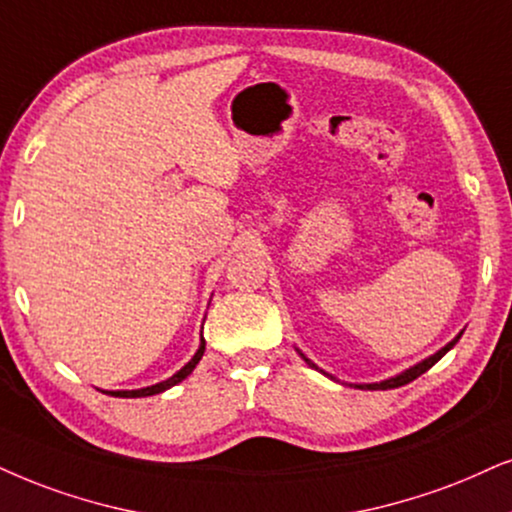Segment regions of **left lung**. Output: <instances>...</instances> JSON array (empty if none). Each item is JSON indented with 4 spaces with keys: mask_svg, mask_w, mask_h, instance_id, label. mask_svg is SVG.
<instances>
[{
    "mask_svg": "<svg viewBox=\"0 0 512 512\" xmlns=\"http://www.w3.org/2000/svg\"><path fill=\"white\" fill-rule=\"evenodd\" d=\"M461 335H463V333H458V335H456V338L449 342V345H446V347H442V349H439V352H437V354H432V357H428V359H425V361H420V364H416V366H411V368H409V371H404V373L394 375V378H387V380H383V383H366V385H354V387H359V390H394V387H401V385H409V383H411V380H416V378H418V375H423L425 371H430V368H432V366H435V364H437V361H439V359H442V357H444V354H446V352H449V349L456 345V342H458V338H461ZM297 352H300V349H297ZM300 357H302L304 361H307V364H309V366H312V368H316V371H321V368H319V366H316V364H314V361H309L307 357H304V354H302V352H300ZM321 373H323V375H328L326 371H321ZM328 378H333V375H328Z\"/></svg>",
    "mask_w": 512,
    "mask_h": 512,
    "instance_id": "8db88e82",
    "label": "left lung"
}]
</instances>
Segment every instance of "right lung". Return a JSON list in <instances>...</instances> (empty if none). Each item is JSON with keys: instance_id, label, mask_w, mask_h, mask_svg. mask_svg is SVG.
Wrapping results in <instances>:
<instances>
[{"instance_id": "right-lung-1", "label": "right lung", "mask_w": 512, "mask_h": 512, "mask_svg": "<svg viewBox=\"0 0 512 512\" xmlns=\"http://www.w3.org/2000/svg\"><path fill=\"white\" fill-rule=\"evenodd\" d=\"M203 352H205V340L200 338V347H198V352L193 354V359L189 361V364H186L184 368H179V371L174 373L172 378L163 380V383H155V385H151V387H141V390H118V392H111V394H113V397L134 399V397H151V394H160V392L170 390V387H174L177 383H181V380H184L186 375H191V371H193V368H196L198 361L203 359Z\"/></svg>"}]
</instances>
